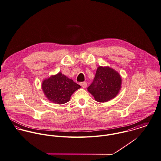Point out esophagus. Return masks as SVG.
<instances>
[{"label":"esophagus","mask_w":161,"mask_h":161,"mask_svg":"<svg viewBox=\"0 0 161 161\" xmlns=\"http://www.w3.org/2000/svg\"><path fill=\"white\" fill-rule=\"evenodd\" d=\"M80 85L81 86V87L84 88L87 87V83L86 82H80Z\"/></svg>","instance_id":"esophagus-1"}]
</instances>
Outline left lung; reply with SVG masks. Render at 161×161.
Instances as JSON below:
<instances>
[{
    "mask_svg": "<svg viewBox=\"0 0 161 161\" xmlns=\"http://www.w3.org/2000/svg\"><path fill=\"white\" fill-rule=\"evenodd\" d=\"M121 84L122 78L117 71L109 66H100L87 90L97 102H106L117 96Z\"/></svg>",
    "mask_w": 161,
    "mask_h": 161,
    "instance_id": "obj_1",
    "label": "left lung"
}]
</instances>
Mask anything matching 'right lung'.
Instances as JSON below:
<instances>
[{"label":"right lung","instance_id":"add662e5","mask_svg":"<svg viewBox=\"0 0 161 161\" xmlns=\"http://www.w3.org/2000/svg\"><path fill=\"white\" fill-rule=\"evenodd\" d=\"M80 86L61 72L45 79L42 89L47 98L58 104L68 102L71 95Z\"/></svg>","mask_w":161,"mask_h":161}]
</instances>
